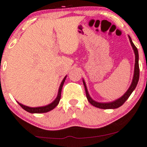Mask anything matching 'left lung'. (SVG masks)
Here are the masks:
<instances>
[{"instance_id":"obj_1","label":"left lung","mask_w":147,"mask_h":147,"mask_svg":"<svg viewBox=\"0 0 147 147\" xmlns=\"http://www.w3.org/2000/svg\"><path fill=\"white\" fill-rule=\"evenodd\" d=\"M129 37V40H130V44H131L132 47H133V49L134 50V52H135V70H134V76L133 79V82H132L131 85L129 87L128 90L125 92V94L122 96L121 98H120L119 99L117 100L114 101V102H107V103H101V102H98L96 101L93 100L92 98L90 97L89 94H88V91H87V88L86 86V84H85L84 81L83 80L84 85L85 88V91H86V98L88 99V102H89L92 105L95 106L96 107L100 108V109H116V108H118L122 105L125 101L127 100V99L130 97V96L131 95V93H133V91L135 90V88H136L137 84H138V81H139V77H140V67H139V54H138V51L137 47H135V45L133 44V41H132L131 38L130 36Z\"/></svg>"}]
</instances>
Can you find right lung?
Instances as JSON below:
<instances>
[{
  "mask_svg": "<svg viewBox=\"0 0 147 147\" xmlns=\"http://www.w3.org/2000/svg\"><path fill=\"white\" fill-rule=\"evenodd\" d=\"M65 78H66V76L64 77V79L63 80L62 82H61L60 87H59V93H58L57 97H56L55 100H54V102H51V104L48 105L44 106V107H29L18 102L19 105L23 108L24 110H26V112H30V113H45V112H49V111H51V109L55 108L56 106H57V105L59 104V101H60L61 96V90H62L63 85L64 82H65Z\"/></svg>",
  "mask_w": 147,
  "mask_h": 147,
  "instance_id": "right-lung-1",
  "label": "right lung"
}]
</instances>
